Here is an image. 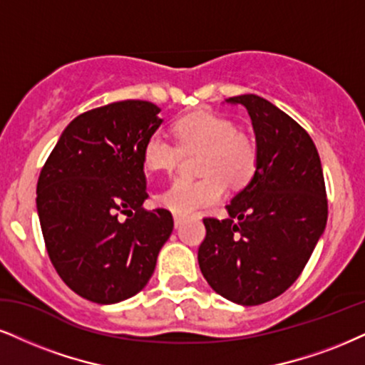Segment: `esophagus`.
<instances>
[{
    "mask_svg": "<svg viewBox=\"0 0 365 365\" xmlns=\"http://www.w3.org/2000/svg\"><path fill=\"white\" fill-rule=\"evenodd\" d=\"M182 222H184V220H182L181 217H174V227H175V228H181Z\"/></svg>",
    "mask_w": 365,
    "mask_h": 365,
    "instance_id": "esophagus-1",
    "label": "esophagus"
}]
</instances>
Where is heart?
Wrapping results in <instances>:
<instances>
[{
  "instance_id": "b5f03b06",
  "label": "heart",
  "mask_w": 365,
  "mask_h": 365,
  "mask_svg": "<svg viewBox=\"0 0 365 365\" xmlns=\"http://www.w3.org/2000/svg\"><path fill=\"white\" fill-rule=\"evenodd\" d=\"M178 145L162 133H152L143 143V165L152 173H173L182 152L203 150L200 181L179 179L160 195V203L175 217L187 218L225 196V181L242 186L255 173L257 147L249 135L238 132L232 120L213 111H196L174 125Z\"/></svg>"
}]
</instances>
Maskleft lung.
Here are the masks:
<instances>
[{
  "mask_svg": "<svg viewBox=\"0 0 365 365\" xmlns=\"http://www.w3.org/2000/svg\"><path fill=\"white\" fill-rule=\"evenodd\" d=\"M250 116L257 165L227 205L228 218H205L197 262L220 296L255 307L282 294L312 257L327 227L320 155L289 115L257 94L225 100Z\"/></svg>",
  "mask_w": 365,
  "mask_h": 365,
  "instance_id": "left-lung-1",
  "label": "left lung"
}]
</instances>
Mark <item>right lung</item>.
Instances as JSON below:
<instances>
[{
    "label": "right lung",
    "mask_w": 365,
    "mask_h": 365,
    "mask_svg": "<svg viewBox=\"0 0 365 365\" xmlns=\"http://www.w3.org/2000/svg\"><path fill=\"white\" fill-rule=\"evenodd\" d=\"M159 113L140 100L86 111L67 125L40 173L37 211L48 257L62 281L93 303L140 292L173 233L170 211L143 208L142 148L160 127Z\"/></svg>",
    "instance_id": "add662e5"
}]
</instances>
